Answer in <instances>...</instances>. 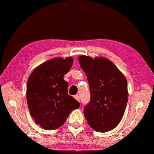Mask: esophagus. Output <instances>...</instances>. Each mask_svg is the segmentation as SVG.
Returning <instances> with one entry per match:
<instances>
[{
    "label": "esophagus",
    "mask_w": 154,
    "mask_h": 154,
    "mask_svg": "<svg viewBox=\"0 0 154 154\" xmlns=\"http://www.w3.org/2000/svg\"><path fill=\"white\" fill-rule=\"evenodd\" d=\"M74 98H75V99H76V100H77V101H79V96H78V95H75V96H74Z\"/></svg>",
    "instance_id": "obj_1"
}]
</instances>
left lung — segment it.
Here are the masks:
<instances>
[{
    "instance_id": "obj_1",
    "label": "left lung",
    "mask_w": 154,
    "mask_h": 154,
    "mask_svg": "<svg viewBox=\"0 0 154 154\" xmlns=\"http://www.w3.org/2000/svg\"><path fill=\"white\" fill-rule=\"evenodd\" d=\"M78 60L90 85V103L83 110L88 124L97 132L110 131L120 122L126 107V78L113 62L104 57L83 55Z\"/></svg>"
}]
</instances>
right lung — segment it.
<instances>
[{
  "instance_id": "add662e5",
  "label": "right lung",
  "mask_w": 154,
  "mask_h": 154,
  "mask_svg": "<svg viewBox=\"0 0 154 154\" xmlns=\"http://www.w3.org/2000/svg\"><path fill=\"white\" fill-rule=\"evenodd\" d=\"M73 62L72 57H56L36 67L28 77L26 100L30 116L45 130H55L66 122L79 102L68 94L63 77Z\"/></svg>"
}]
</instances>
